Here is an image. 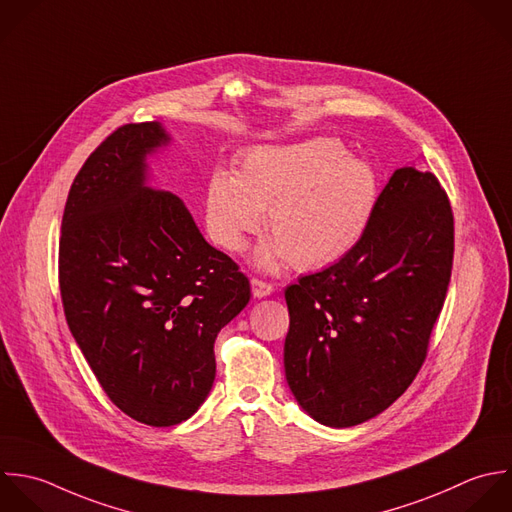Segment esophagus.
<instances>
[{"label": "esophagus", "instance_id": "34e87169", "mask_svg": "<svg viewBox=\"0 0 512 512\" xmlns=\"http://www.w3.org/2000/svg\"><path fill=\"white\" fill-rule=\"evenodd\" d=\"M251 289H253V295H255L257 299L267 297V295L273 293V285L267 283V281H263V279H259V277H253V279H251Z\"/></svg>", "mask_w": 512, "mask_h": 512}]
</instances>
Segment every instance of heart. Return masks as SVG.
<instances>
[{"label": "heart", "mask_w": 512, "mask_h": 512, "mask_svg": "<svg viewBox=\"0 0 512 512\" xmlns=\"http://www.w3.org/2000/svg\"><path fill=\"white\" fill-rule=\"evenodd\" d=\"M379 199L373 167L349 157L343 143L317 137L293 145L247 151L237 173L215 171L209 179L205 215L213 241L237 253L265 225L257 261L279 269L287 261L311 271L345 257L365 235Z\"/></svg>", "instance_id": "1"}]
</instances>
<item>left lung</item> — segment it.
I'll list each match as a JSON object with an SVG mask.
<instances>
[{
    "label": "left lung",
    "mask_w": 512,
    "mask_h": 512,
    "mask_svg": "<svg viewBox=\"0 0 512 512\" xmlns=\"http://www.w3.org/2000/svg\"><path fill=\"white\" fill-rule=\"evenodd\" d=\"M455 217L431 171L397 169L361 241L285 289V375L299 405L329 427H355L415 381L443 311Z\"/></svg>",
    "instance_id": "8db88e82"
}]
</instances>
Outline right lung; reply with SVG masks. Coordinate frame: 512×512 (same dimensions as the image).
Here are the masks:
<instances>
[{
    "label": "right lung",
    "instance_id": "1",
    "mask_svg": "<svg viewBox=\"0 0 512 512\" xmlns=\"http://www.w3.org/2000/svg\"><path fill=\"white\" fill-rule=\"evenodd\" d=\"M165 141L157 121L107 135L71 183L59 237L71 335L109 401L149 427L201 407L215 337L251 299L249 279L181 199L143 185L145 155Z\"/></svg>",
    "mask_w": 512,
    "mask_h": 512
}]
</instances>
